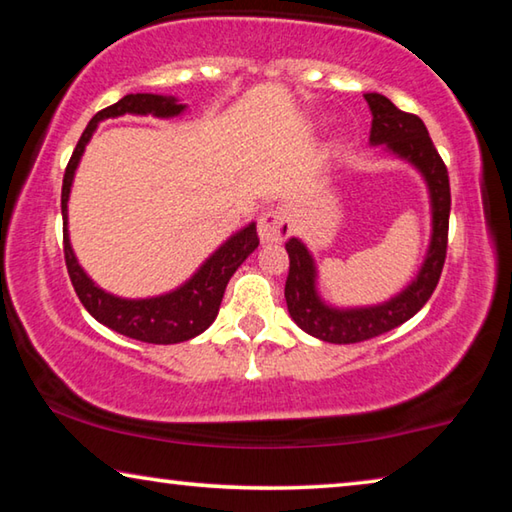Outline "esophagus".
<instances>
[{
    "instance_id": "34e87169",
    "label": "esophagus",
    "mask_w": 512,
    "mask_h": 512,
    "mask_svg": "<svg viewBox=\"0 0 512 512\" xmlns=\"http://www.w3.org/2000/svg\"><path fill=\"white\" fill-rule=\"evenodd\" d=\"M291 216L284 210H271L259 219V239L262 244H277L291 235Z\"/></svg>"
}]
</instances>
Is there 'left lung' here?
<instances>
[{
	"label": "left lung",
	"mask_w": 512,
	"mask_h": 512,
	"mask_svg": "<svg viewBox=\"0 0 512 512\" xmlns=\"http://www.w3.org/2000/svg\"><path fill=\"white\" fill-rule=\"evenodd\" d=\"M372 112L370 144L386 146L395 158L406 160L422 173L429 187L431 201V241L427 257L420 266L415 280L395 298L372 307L336 309L325 305L316 289V264L314 257L300 239L287 241L289 277L284 284V298L291 318L300 329L325 343H361L375 339L379 334L391 332L406 320L413 318L427 305L433 289L443 273L447 257V230H449V176L443 158L427 133V126L418 115L404 112L384 94H363Z\"/></svg>",
	"instance_id": "obj_1"
}]
</instances>
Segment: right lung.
I'll return each instance as SVG.
<instances>
[{
	"mask_svg": "<svg viewBox=\"0 0 512 512\" xmlns=\"http://www.w3.org/2000/svg\"><path fill=\"white\" fill-rule=\"evenodd\" d=\"M185 108V103H178L176 97H162V94H126L124 99H119L112 106L97 112L90 119L88 128H85L79 144H76L72 158L67 162L63 194H60L65 264L76 296H79L83 307L101 325L115 329V332L128 336V339L155 345L189 341L214 323L230 277L235 275L237 268L246 262V257L259 246L255 223H248L246 228H241L237 235H232L225 244L216 248L205 259L203 266L185 284H180L178 289L153 298L128 300L112 296V293L97 287L88 277V273L79 266V262H76L67 232V201L69 192H72L76 167H79L81 155L85 146H88L92 133L97 131L99 121L121 115H153L160 119H169L178 117L180 112H185Z\"/></svg>",
	"mask_w": 512,
	"mask_h": 512,
	"instance_id": "right-lung-1",
	"label": "right lung"
}]
</instances>
